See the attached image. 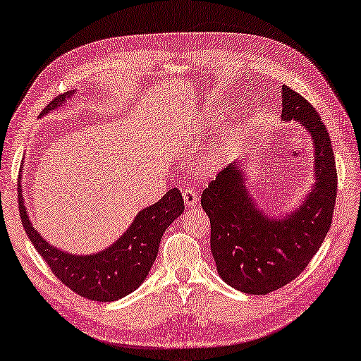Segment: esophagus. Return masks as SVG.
<instances>
[{"label":"esophagus","mask_w":361,"mask_h":361,"mask_svg":"<svg viewBox=\"0 0 361 361\" xmlns=\"http://www.w3.org/2000/svg\"><path fill=\"white\" fill-rule=\"evenodd\" d=\"M182 197H183V204H185V207L192 208V207L197 205V200L199 199H197L196 191L188 190V188H183L182 190Z\"/></svg>","instance_id":"obj_1"}]
</instances>
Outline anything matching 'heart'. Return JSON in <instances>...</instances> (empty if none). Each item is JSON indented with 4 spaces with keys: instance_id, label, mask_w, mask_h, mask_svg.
I'll list each match as a JSON object with an SVG mask.
<instances>
[{
    "instance_id": "1",
    "label": "heart",
    "mask_w": 361,
    "mask_h": 361,
    "mask_svg": "<svg viewBox=\"0 0 361 361\" xmlns=\"http://www.w3.org/2000/svg\"><path fill=\"white\" fill-rule=\"evenodd\" d=\"M224 119V113L222 111H216L209 116V122L207 126V130H214L219 124H221V121ZM237 135H239V128H237V126H231L230 128L225 130L224 136L219 139V142L216 144V147L213 148V153H211V159H213L214 164H224L228 156H230L233 147L235 145V139H237Z\"/></svg>"
}]
</instances>
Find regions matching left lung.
<instances>
[{
  "label": "left lung",
  "mask_w": 361,
  "mask_h": 361,
  "mask_svg": "<svg viewBox=\"0 0 361 361\" xmlns=\"http://www.w3.org/2000/svg\"><path fill=\"white\" fill-rule=\"evenodd\" d=\"M282 121L302 124L312 142L315 182L300 205L280 217L268 216L248 190L243 159L219 173L200 199L219 276L247 294L272 293L302 274L329 231L336 205L337 171L328 130L312 105L286 85Z\"/></svg>",
  "instance_id": "left-lung-1"
}]
</instances>
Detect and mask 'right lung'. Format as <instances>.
<instances>
[{
	"label": "right lung",
	"instance_id": "obj_1",
	"mask_svg": "<svg viewBox=\"0 0 361 361\" xmlns=\"http://www.w3.org/2000/svg\"><path fill=\"white\" fill-rule=\"evenodd\" d=\"M75 92L59 94L41 111V116L72 99ZM18 191L21 222L35 250L66 286L78 295L96 302L119 300L140 286L153 267L166 228L183 213L180 191L173 188L166 191L159 202L140 209L126 233L110 247L93 254H70L50 245L35 230L24 204L20 182Z\"/></svg>",
	"mask_w": 361,
	"mask_h": 361
}]
</instances>
